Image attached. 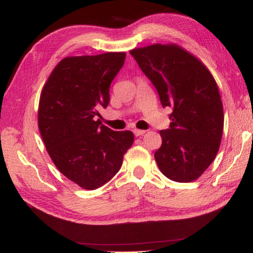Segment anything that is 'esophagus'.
Wrapping results in <instances>:
<instances>
[{
    "label": "esophagus",
    "instance_id": "obj_1",
    "mask_svg": "<svg viewBox=\"0 0 253 253\" xmlns=\"http://www.w3.org/2000/svg\"><path fill=\"white\" fill-rule=\"evenodd\" d=\"M146 133V130H143V129H134V134L136 136H141V135H144Z\"/></svg>",
    "mask_w": 253,
    "mask_h": 253
}]
</instances>
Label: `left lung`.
Returning <instances> with one entry per match:
<instances>
[{"instance_id": "8db88e82", "label": "left lung", "mask_w": 253, "mask_h": 253, "mask_svg": "<svg viewBox=\"0 0 253 253\" xmlns=\"http://www.w3.org/2000/svg\"><path fill=\"white\" fill-rule=\"evenodd\" d=\"M130 55L158 91L162 107L172 109L154 154L159 169L173 181H194L214 161L222 139L217 84L202 62L177 45L137 48Z\"/></svg>"}]
</instances>
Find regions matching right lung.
<instances>
[{
	"label": "right lung",
	"instance_id": "obj_1",
	"mask_svg": "<svg viewBox=\"0 0 253 253\" xmlns=\"http://www.w3.org/2000/svg\"><path fill=\"white\" fill-rule=\"evenodd\" d=\"M125 58V53L64 58L40 95L38 126L48 154L84 189L94 190L114 178L133 145L130 130L115 131L97 119Z\"/></svg>",
	"mask_w": 253,
	"mask_h": 253
}]
</instances>
